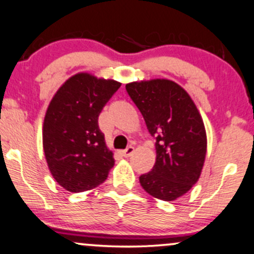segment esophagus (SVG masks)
<instances>
[{
	"label": "esophagus",
	"mask_w": 254,
	"mask_h": 254,
	"mask_svg": "<svg viewBox=\"0 0 254 254\" xmlns=\"http://www.w3.org/2000/svg\"><path fill=\"white\" fill-rule=\"evenodd\" d=\"M133 151H135V148L131 147V145H130V147H127V149H124L123 151H122V154H123L124 157H129V156L132 155Z\"/></svg>",
	"instance_id": "34e87169"
}]
</instances>
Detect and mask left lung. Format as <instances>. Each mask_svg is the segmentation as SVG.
I'll return each mask as SVG.
<instances>
[{"mask_svg":"<svg viewBox=\"0 0 254 254\" xmlns=\"http://www.w3.org/2000/svg\"><path fill=\"white\" fill-rule=\"evenodd\" d=\"M125 88L155 137V165L139 183L150 196L172 202L199 179L206 154L203 119L188 92L171 80L130 82Z\"/></svg>","mask_w":254,"mask_h":254,"instance_id":"1","label":"left lung"}]
</instances>
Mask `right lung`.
I'll use <instances>...</instances> for the list:
<instances>
[{
    "instance_id": "add662e5",
    "label": "right lung",
    "mask_w": 254,
    "mask_h": 254,
    "mask_svg": "<svg viewBox=\"0 0 254 254\" xmlns=\"http://www.w3.org/2000/svg\"><path fill=\"white\" fill-rule=\"evenodd\" d=\"M121 84L78 72L49 104L43 124L44 154L54 179L66 191L97 188L115 165L98 118Z\"/></svg>"
}]
</instances>
